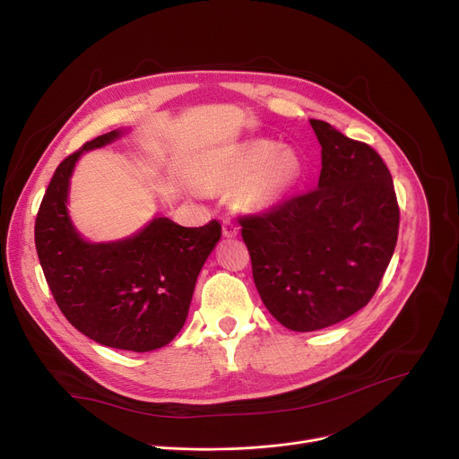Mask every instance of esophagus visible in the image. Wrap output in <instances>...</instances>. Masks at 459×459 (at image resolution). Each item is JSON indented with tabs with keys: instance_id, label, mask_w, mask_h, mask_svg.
<instances>
[{
	"instance_id": "obj_1",
	"label": "esophagus",
	"mask_w": 459,
	"mask_h": 459,
	"mask_svg": "<svg viewBox=\"0 0 459 459\" xmlns=\"http://www.w3.org/2000/svg\"><path fill=\"white\" fill-rule=\"evenodd\" d=\"M238 232H239V227L236 221H232V220L223 221V236L234 238V236H238Z\"/></svg>"
}]
</instances>
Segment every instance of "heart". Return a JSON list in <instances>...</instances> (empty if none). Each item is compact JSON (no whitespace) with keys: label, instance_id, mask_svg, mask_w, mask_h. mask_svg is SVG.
I'll return each mask as SVG.
<instances>
[{"label":"heart","instance_id":"1","mask_svg":"<svg viewBox=\"0 0 459 459\" xmlns=\"http://www.w3.org/2000/svg\"><path fill=\"white\" fill-rule=\"evenodd\" d=\"M300 175V162L291 151L269 140L243 143L213 162L204 177L210 186H241L239 199L247 208L265 210L284 199Z\"/></svg>","mask_w":459,"mask_h":459}]
</instances>
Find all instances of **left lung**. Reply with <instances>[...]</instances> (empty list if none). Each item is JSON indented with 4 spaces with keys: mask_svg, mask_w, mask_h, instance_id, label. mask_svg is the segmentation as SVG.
I'll return each instance as SVG.
<instances>
[{
    "mask_svg": "<svg viewBox=\"0 0 459 459\" xmlns=\"http://www.w3.org/2000/svg\"><path fill=\"white\" fill-rule=\"evenodd\" d=\"M310 124L321 143L317 188L238 216L265 308L295 332L340 323L373 299L401 223L378 152L326 121Z\"/></svg>",
    "mask_w": 459,
    "mask_h": 459,
    "instance_id": "left-lung-1",
    "label": "left lung"
}]
</instances>
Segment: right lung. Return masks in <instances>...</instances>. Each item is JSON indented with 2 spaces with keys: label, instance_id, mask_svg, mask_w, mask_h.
<instances>
[{
  "label": "right lung",
  "instance_id": "obj_1",
  "mask_svg": "<svg viewBox=\"0 0 459 459\" xmlns=\"http://www.w3.org/2000/svg\"><path fill=\"white\" fill-rule=\"evenodd\" d=\"M117 136L90 140L56 166L37 213L35 246L56 307L79 332L105 347L147 352L168 345L185 325L221 223L180 227L155 218L124 241H84L66 212L70 177L82 151Z\"/></svg>",
  "mask_w": 459,
  "mask_h": 459
}]
</instances>
